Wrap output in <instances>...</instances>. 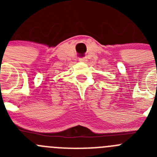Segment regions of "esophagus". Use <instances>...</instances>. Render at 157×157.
Wrapping results in <instances>:
<instances>
[{
  "label": "esophagus",
  "instance_id": "34e87169",
  "mask_svg": "<svg viewBox=\"0 0 157 157\" xmlns=\"http://www.w3.org/2000/svg\"><path fill=\"white\" fill-rule=\"evenodd\" d=\"M78 59H79L80 62H83V63H86L87 60H88L86 57H81V58H79Z\"/></svg>",
  "mask_w": 157,
  "mask_h": 157
}]
</instances>
